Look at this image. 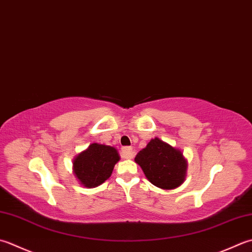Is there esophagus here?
I'll return each instance as SVG.
<instances>
[{
    "instance_id": "esophagus-1",
    "label": "esophagus",
    "mask_w": 252,
    "mask_h": 252,
    "mask_svg": "<svg viewBox=\"0 0 252 252\" xmlns=\"http://www.w3.org/2000/svg\"><path fill=\"white\" fill-rule=\"evenodd\" d=\"M121 154L123 158H132L133 155H134V151H133L132 147L126 146L121 149Z\"/></svg>"
}]
</instances>
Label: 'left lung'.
<instances>
[{"label":"left lung","mask_w":252,"mask_h":252,"mask_svg":"<svg viewBox=\"0 0 252 252\" xmlns=\"http://www.w3.org/2000/svg\"><path fill=\"white\" fill-rule=\"evenodd\" d=\"M134 160L151 184L160 189H175L185 181L187 160L182 153L158 137L151 140Z\"/></svg>","instance_id":"8db88e82"}]
</instances>
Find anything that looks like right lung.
I'll use <instances>...</instances> for the list:
<instances>
[{
	"mask_svg": "<svg viewBox=\"0 0 252 252\" xmlns=\"http://www.w3.org/2000/svg\"><path fill=\"white\" fill-rule=\"evenodd\" d=\"M119 159L115 147L93 143L86 151L75 157L73 161L74 174L81 185L95 188L109 178Z\"/></svg>",
	"mask_w": 252,
	"mask_h": 252,
	"instance_id": "add662e5",
	"label": "right lung"
}]
</instances>
